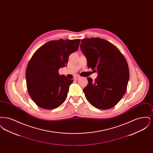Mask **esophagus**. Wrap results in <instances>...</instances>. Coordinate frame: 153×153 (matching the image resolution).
Segmentation results:
<instances>
[{
    "label": "esophagus",
    "instance_id": "34e87169",
    "mask_svg": "<svg viewBox=\"0 0 153 153\" xmlns=\"http://www.w3.org/2000/svg\"><path fill=\"white\" fill-rule=\"evenodd\" d=\"M80 78V76H74V80H79V79Z\"/></svg>",
    "mask_w": 153,
    "mask_h": 153
}]
</instances>
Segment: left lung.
Masks as SVG:
<instances>
[{
  "label": "left lung",
  "instance_id": "obj_1",
  "mask_svg": "<svg viewBox=\"0 0 153 153\" xmlns=\"http://www.w3.org/2000/svg\"><path fill=\"white\" fill-rule=\"evenodd\" d=\"M80 49L88 68L98 74L95 81L87 77L88 84L83 91L88 101L98 109L114 107L125 94L129 80L123 55L115 45L99 38L82 39Z\"/></svg>",
  "mask_w": 153,
  "mask_h": 153
}]
</instances>
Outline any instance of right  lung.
Here are the masks:
<instances>
[{
	"label": "right lung",
	"mask_w": 153,
	"mask_h": 153,
	"mask_svg": "<svg viewBox=\"0 0 153 153\" xmlns=\"http://www.w3.org/2000/svg\"><path fill=\"white\" fill-rule=\"evenodd\" d=\"M80 39H62L42 45L33 54L26 71L30 97L44 109H53L65 101L73 80L60 75L58 70L67 65L69 55L79 49Z\"/></svg>",
	"instance_id": "add662e5"
}]
</instances>
